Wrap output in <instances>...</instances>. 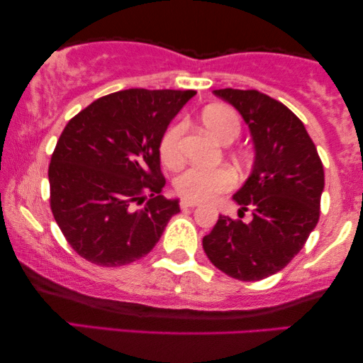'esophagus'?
Returning <instances> with one entry per match:
<instances>
[{
    "label": "esophagus",
    "mask_w": 363,
    "mask_h": 363,
    "mask_svg": "<svg viewBox=\"0 0 363 363\" xmlns=\"http://www.w3.org/2000/svg\"><path fill=\"white\" fill-rule=\"evenodd\" d=\"M198 205H200V203L193 201V200H182V201H180V206H182V208H195V206H198Z\"/></svg>",
    "instance_id": "esophagus-1"
}]
</instances>
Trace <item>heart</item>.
Segmentation results:
<instances>
[{
	"label": "heart",
	"mask_w": 363,
	"mask_h": 363,
	"mask_svg": "<svg viewBox=\"0 0 363 363\" xmlns=\"http://www.w3.org/2000/svg\"><path fill=\"white\" fill-rule=\"evenodd\" d=\"M200 121L205 130L221 143H231L241 132V121L233 108L226 106H208L203 108ZM183 135L185 123L175 122L167 128L160 140V157L167 167H178L183 160ZM235 173L228 168L208 170L201 167L186 168L175 180V190L186 200L208 201L235 186Z\"/></svg>",
	"instance_id": "obj_1"
}]
</instances>
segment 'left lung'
<instances>
[{
  "label": "left lung",
  "mask_w": 363,
  "mask_h": 363,
  "mask_svg": "<svg viewBox=\"0 0 363 363\" xmlns=\"http://www.w3.org/2000/svg\"><path fill=\"white\" fill-rule=\"evenodd\" d=\"M250 127L255 162L233 195L252 220L220 215L203 238L208 259L240 281H261L289 264L319 221L324 167L304 123L284 104L257 91L218 89Z\"/></svg>",
  "instance_id": "8db88e82"
}]
</instances>
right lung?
Instances as JSON below:
<instances>
[{"mask_svg": "<svg viewBox=\"0 0 363 363\" xmlns=\"http://www.w3.org/2000/svg\"><path fill=\"white\" fill-rule=\"evenodd\" d=\"M195 91L128 89L71 118L49 165L51 210L72 250L94 264L140 259L180 213L162 195L160 140ZM148 196L143 208L137 202Z\"/></svg>", "mask_w": 363, "mask_h": 363, "instance_id": "1", "label": "right lung"}]
</instances>
